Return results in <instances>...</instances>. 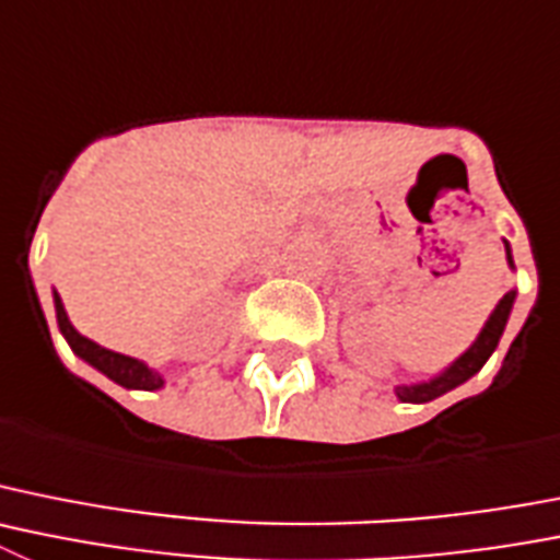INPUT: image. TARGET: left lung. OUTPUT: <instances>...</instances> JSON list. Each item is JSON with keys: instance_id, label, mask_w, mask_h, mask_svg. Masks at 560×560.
Segmentation results:
<instances>
[{"instance_id": "8db88e82", "label": "left lung", "mask_w": 560, "mask_h": 560, "mask_svg": "<svg viewBox=\"0 0 560 560\" xmlns=\"http://www.w3.org/2000/svg\"><path fill=\"white\" fill-rule=\"evenodd\" d=\"M505 253H508V264L514 266V260H511V249H508V246H505ZM514 296H516L514 291H508V294L502 296L500 305L494 307V314H491L489 322H486L483 332L478 336V341L471 343L469 350H466L464 355H460L458 361L447 369V372L439 374V377L430 383H419V386H399L397 397L402 399V402H430V399L441 397V394H447L450 388H455V386H460V383L469 381L475 372H480V369H483V363L489 361L491 352L497 350V343H500L502 330H505L508 314H511V307H514Z\"/></svg>"}]
</instances>
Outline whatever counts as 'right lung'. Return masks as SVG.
<instances>
[{
  "label": "right lung",
  "instance_id": "obj_1",
  "mask_svg": "<svg viewBox=\"0 0 560 560\" xmlns=\"http://www.w3.org/2000/svg\"><path fill=\"white\" fill-rule=\"evenodd\" d=\"M55 314H58V327L66 336V341H69L71 350H74L82 361H89L91 366L100 369L102 374H107L113 383H119V386L125 388H143V392H155V388L163 386L161 374L147 369L141 361H136V358L130 355H121V352L105 350V347L94 343L91 338L80 336V332L71 327L69 316H66V307L63 302H60L58 291H55Z\"/></svg>",
  "mask_w": 560,
  "mask_h": 560
}]
</instances>
